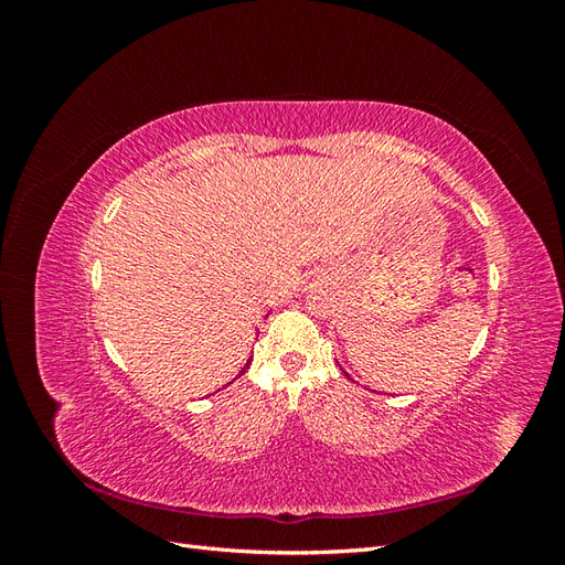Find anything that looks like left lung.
Returning <instances> with one entry per match:
<instances>
[{"mask_svg":"<svg viewBox=\"0 0 565 565\" xmlns=\"http://www.w3.org/2000/svg\"><path fill=\"white\" fill-rule=\"evenodd\" d=\"M347 377H349V374H347Z\"/></svg>","mask_w":565,"mask_h":565,"instance_id":"1","label":"left lung"}]
</instances>
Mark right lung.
<instances>
[{"label": "right lung", "mask_w": 565, "mask_h": 565, "mask_svg": "<svg viewBox=\"0 0 565 565\" xmlns=\"http://www.w3.org/2000/svg\"><path fill=\"white\" fill-rule=\"evenodd\" d=\"M247 367H249V361H247V365H245V367H243V370H241V374H243V372H245V370H247ZM241 374H237V377H241ZM237 377H235V380H237Z\"/></svg>", "instance_id": "1"}]
</instances>
